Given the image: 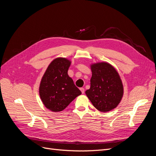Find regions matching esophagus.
<instances>
[{
	"label": "esophagus",
	"mask_w": 156,
	"mask_h": 156,
	"mask_svg": "<svg viewBox=\"0 0 156 156\" xmlns=\"http://www.w3.org/2000/svg\"><path fill=\"white\" fill-rule=\"evenodd\" d=\"M80 90H81V91L82 94H84V88H80Z\"/></svg>",
	"instance_id": "esophagus-1"
}]
</instances>
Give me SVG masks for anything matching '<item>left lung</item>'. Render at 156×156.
<instances>
[{
  "mask_svg": "<svg viewBox=\"0 0 156 156\" xmlns=\"http://www.w3.org/2000/svg\"><path fill=\"white\" fill-rule=\"evenodd\" d=\"M90 88L86 95L96 108L108 112L119 104L124 94V88L119 73L107 62L91 65Z\"/></svg>",
  "mask_w": 156,
  "mask_h": 156,
  "instance_id": "obj_1",
  "label": "left lung"
}]
</instances>
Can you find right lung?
Instances as JSON below:
<instances>
[{
  "instance_id": "1",
  "label": "right lung",
  "mask_w": 156,
  "mask_h": 156,
  "mask_svg": "<svg viewBox=\"0 0 156 156\" xmlns=\"http://www.w3.org/2000/svg\"><path fill=\"white\" fill-rule=\"evenodd\" d=\"M71 61L65 58L53 60L42 77L39 93L45 106L51 111H63L81 92L68 74Z\"/></svg>"
}]
</instances>
